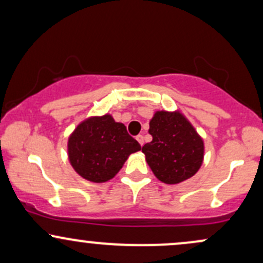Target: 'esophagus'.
Instances as JSON below:
<instances>
[{
  "mask_svg": "<svg viewBox=\"0 0 263 263\" xmlns=\"http://www.w3.org/2000/svg\"><path fill=\"white\" fill-rule=\"evenodd\" d=\"M136 140L138 141V143H140L141 146H143V143H144V138H143V136H142V135H138L137 137H136Z\"/></svg>",
  "mask_w": 263,
  "mask_h": 263,
  "instance_id": "obj_1",
  "label": "esophagus"
}]
</instances>
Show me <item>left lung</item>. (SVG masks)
I'll return each instance as SVG.
<instances>
[{"instance_id": "8db88e82", "label": "left lung", "mask_w": 263, "mask_h": 263, "mask_svg": "<svg viewBox=\"0 0 263 263\" xmlns=\"http://www.w3.org/2000/svg\"><path fill=\"white\" fill-rule=\"evenodd\" d=\"M152 141L142 147L153 174L165 184H178L199 171L204 141L180 111H156L149 121Z\"/></svg>"}]
</instances>
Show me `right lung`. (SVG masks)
I'll list each match as a JSON object with an SVG mask.
<instances>
[{
    "label": "right lung",
    "instance_id": "right-lung-1",
    "mask_svg": "<svg viewBox=\"0 0 263 263\" xmlns=\"http://www.w3.org/2000/svg\"><path fill=\"white\" fill-rule=\"evenodd\" d=\"M141 149L126 126L111 115L87 117L69 136L68 157L84 179L104 183L119 173L128 156Z\"/></svg>",
    "mask_w": 263,
    "mask_h": 263
}]
</instances>
